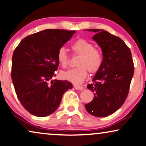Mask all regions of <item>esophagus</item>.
<instances>
[{"label": "esophagus", "instance_id": "1", "mask_svg": "<svg viewBox=\"0 0 146 146\" xmlns=\"http://www.w3.org/2000/svg\"><path fill=\"white\" fill-rule=\"evenodd\" d=\"M74 87L75 88V89H77V90H82L83 89V86H80V85H74Z\"/></svg>", "mask_w": 146, "mask_h": 146}]
</instances>
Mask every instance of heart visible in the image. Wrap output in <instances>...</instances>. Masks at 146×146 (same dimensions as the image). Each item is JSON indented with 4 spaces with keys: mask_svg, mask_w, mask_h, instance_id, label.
I'll list each match as a JSON object with an SVG mask.
<instances>
[{
    "mask_svg": "<svg viewBox=\"0 0 146 146\" xmlns=\"http://www.w3.org/2000/svg\"><path fill=\"white\" fill-rule=\"evenodd\" d=\"M71 48L77 55H81L77 61L78 67L63 72L62 77L75 84H80L86 78L88 72L94 74L102 67L103 57L102 53L94 45L85 39H78L72 44ZM57 60L63 68L69 65V55L67 50L61 47L57 52Z\"/></svg>",
    "mask_w": 146,
    "mask_h": 146,
    "instance_id": "heart-1",
    "label": "heart"
}]
</instances>
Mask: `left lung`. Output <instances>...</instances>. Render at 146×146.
<instances>
[{
    "instance_id": "obj_1",
    "label": "left lung",
    "mask_w": 146,
    "mask_h": 146,
    "mask_svg": "<svg viewBox=\"0 0 146 146\" xmlns=\"http://www.w3.org/2000/svg\"><path fill=\"white\" fill-rule=\"evenodd\" d=\"M96 34L93 39L102 48V67L87 88L94 98L85 106L89 113L99 117L111 115L124 104L134 73L131 50L121 38L103 29H87Z\"/></svg>"
}]
</instances>
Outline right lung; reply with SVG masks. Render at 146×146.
Masks as SVG:
<instances>
[{"label": "right lung", "mask_w": 146, "mask_h": 146, "mask_svg": "<svg viewBox=\"0 0 146 146\" xmlns=\"http://www.w3.org/2000/svg\"><path fill=\"white\" fill-rule=\"evenodd\" d=\"M75 31L46 29L21 40L12 57L11 78L15 92L27 111L37 117L53 113L64 93L73 87L68 81L51 80L59 61L57 52Z\"/></svg>", "instance_id": "obj_1"}]
</instances>
